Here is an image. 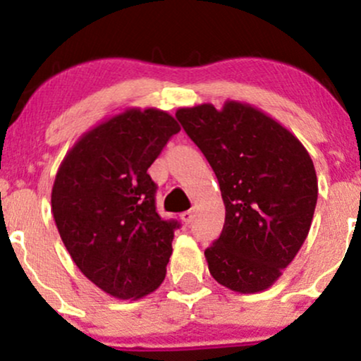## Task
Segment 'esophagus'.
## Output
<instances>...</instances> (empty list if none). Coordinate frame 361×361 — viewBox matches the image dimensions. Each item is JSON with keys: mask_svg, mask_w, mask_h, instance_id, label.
Segmentation results:
<instances>
[{"mask_svg": "<svg viewBox=\"0 0 361 361\" xmlns=\"http://www.w3.org/2000/svg\"><path fill=\"white\" fill-rule=\"evenodd\" d=\"M180 219H181V221H183L185 224H190V222L193 221V212H192V210H186V212L180 214Z\"/></svg>", "mask_w": 361, "mask_h": 361, "instance_id": "34e87169", "label": "esophagus"}]
</instances>
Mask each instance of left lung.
I'll return each mask as SVG.
<instances>
[{
    "instance_id": "left-lung-1",
    "label": "left lung",
    "mask_w": 361,
    "mask_h": 361,
    "mask_svg": "<svg viewBox=\"0 0 361 361\" xmlns=\"http://www.w3.org/2000/svg\"><path fill=\"white\" fill-rule=\"evenodd\" d=\"M176 118L212 166L226 205L209 271L239 293L270 288L307 238L317 176L307 149L288 128L247 103L178 109Z\"/></svg>"
}]
</instances>
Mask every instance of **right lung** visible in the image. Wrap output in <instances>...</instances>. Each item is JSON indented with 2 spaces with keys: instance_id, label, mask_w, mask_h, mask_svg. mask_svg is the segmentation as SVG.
I'll return each mask as SVG.
<instances>
[{
  "instance_id": "add662e5",
  "label": "right lung",
  "mask_w": 361,
  "mask_h": 361,
  "mask_svg": "<svg viewBox=\"0 0 361 361\" xmlns=\"http://www.w3.org/2000/svg\"><path fill=\"white\" fill-rule=\"evenodd\" d=\"M178 132L166 111L127 109L85 132L57 169L51 204L62 243L115 299H142L166 276L180 224L156 212L147 169Z\"/></svg>"
}]
</instances>
